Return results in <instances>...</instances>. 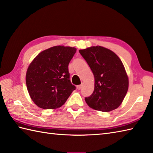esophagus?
I'll use <instances>...</instances> for the list:
<instances>
[{
    "label": "esophagus",
    "instance_id": "1",
    "mask_svg": "<svg viewBox=\"0 0 153 153\" xmlns=\"http://www.w3.org/2000/svg\"><path fill=\"white\" fill-rule=\"evenodd\" d=\"M81 88H82V85H77V89H78V90H79V89H81Z\"/></svg>",
    "mask_w": 153,
    "mask_h": 153
}]
</instances>
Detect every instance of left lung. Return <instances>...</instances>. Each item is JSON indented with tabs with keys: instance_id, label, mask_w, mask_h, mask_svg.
<instances>
[{
	"instance_id": "8db88e82",
	"label": "left lung",
	"mask_w": 153,
	"mask_h": 153,
	"mask_svg": "<svg viewBox=\"0 0 153 153\" xmlns=\"http://www.w3.org/2000/svg\"><path fill=\"white\" fill-rule=\"evenodd\" d=\"M95 77L93 94L85 97L91 108L108 112L120 105L128 88V76L121 60L115 53L102 46L79 50Z\"/></svg>"
}]
</instances>
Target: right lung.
I'll list each match as a JSON object with an SVG mask.
<instances>
[{
    "instance_id": "obj_1",
    "label": "right lung",
    "mask_w": 153,
    "mask_h": 153,
    "mask_svg": "<svg viewBox=\"0 0 153 153\" xmlns=\"http://www.w3.org/2000/svg\"><path fill=\"white\" fill-rule=\"evenodd\" d=\"M76 48L56 46L45 50L33 59L26 75L27 89L40 108L60 107L76 89L70 79L69 63Z\"/></svg>"
}]
</instances>
